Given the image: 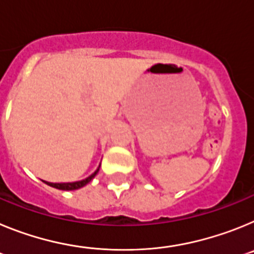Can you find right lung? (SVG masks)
<instances>
[{
  "mask_svg": "<svg viewBox=\"0 0 254 254\" xmlns=\"http://www.w3.org/2000/svg\"><path fill=\"white\" fill-rule=\"evenodd\" d=\"M99 168L100 165L98 167V169L95 170V172L91 174V176H89L87 178L82 179V181H77V182H68V183H52V182H47V181H43L46 185L51 186V187L53 188H57V190H78V188L84 187V186H86L87 183H90L91 181H93L94 177L98 174V172H99Z\"/></svg>",
  "mask_w": 254,
  "mask_h": 254,
  "instance_id": "add662e5",
  "label": "right lung"
}]
</instances>
